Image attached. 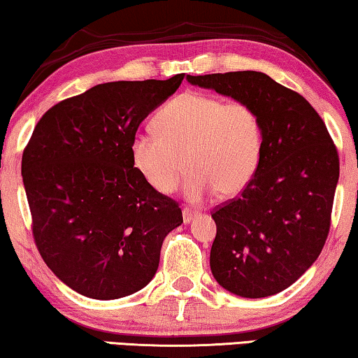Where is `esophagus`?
Masks as SVG:
<instances>
[{
	"instance_id": "esophagus-1",
	"label": "esophagus",
	"mask_w": 358,
	"mask_h": 358,
	"mask_svg": "<svg viewBox=\"0 0 358 358\" xmlns=\"http://www.w3.org/2000/svg\"><path fill=\"white\" fill-rule=\"evenodd\" d=\"M195 217V212H192L190 208H184L182 210V218H184V223H190Z\"/></svg>"
}]
</instances>
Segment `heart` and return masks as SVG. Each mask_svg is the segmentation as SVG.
Instances as JSON below:
<instances>
[{
    "label": "heart",
    "instance_id": "b5f03b06",
    "mask_svg": "<svg viewBox=\"0 0 358 358\" xmlns=\"http://www.w3.org/2000/svg\"><path fill=\"white\" fill-rule=\"evenodd\" d=\"M155 131H138L130 141L136 171L159 194H171L182 179L185 197L202 202L241 194L261 164L264 131L257 110L244 101L189 91L161 107Z\"/></svg>",
    "mask_w": 358,
    "mask_h": 358
}]
</instances>
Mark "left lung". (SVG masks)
Instances as JSON below:
<instances>
[{
  "mask_svg": "<svg viewBox=\"0 0 358 358\" xmlns=\"http://www.w3.org/2000/svg\"><path fill=\"white\" fill-rule=\"evenodd\" d=\"M190 85L244 101L262 122L261 164L239 197L215 208L210 268L224 290L275 295L313 266L331 227L339 155L320 114L261 71L187 76Z\"/></svg>",
  "mask_w": 358,
  "mask_h": 358,
  "instance_id": "8db88e82",
  "label": "left lung"
}]
</instances>
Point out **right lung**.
<instances>
[{"label":"right lung","mask_w":358,"mask_h":358,"mask_svg":"<svg viewBox=\"0 0 358 358\" xmlns=\"http://www.w3.org/2000/svg\"><path fill=\"white\" fill-rule=\"evenodd\" d=\"M182 80L97 85L48 109L24 148L34 241L81 295L115 300L148 285L164 238L182 223L178 202L151 187L130 155L141 122Z\"/></svg>","instance_id":"right-lung-1"}]
</instances>
